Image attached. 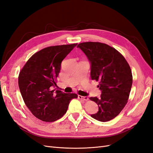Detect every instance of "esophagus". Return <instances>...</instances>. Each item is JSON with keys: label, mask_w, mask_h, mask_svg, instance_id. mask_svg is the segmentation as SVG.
<instances>
[{"label": "esophagus", "mask_w": 153, "mask_h": 153, "mask_svg": "<svg viewBox=\"0 0 153 153\" xmlns=\"http://www.w3.org/2000/svg\"><path fill=\"white\" fill-rule=\"evenodd\" d=\"M78 98L80 99V100H82L83 101H87L88 100H89V98H88V97L87 96H80V95H78Z\"/></svg>", "instance_id": "esophagus-1"}]
</instances>
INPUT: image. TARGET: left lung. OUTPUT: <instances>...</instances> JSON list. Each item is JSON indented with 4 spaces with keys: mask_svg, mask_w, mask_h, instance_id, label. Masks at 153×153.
<instances>
[{
    "mask_svg": "<svg viewBox=\"0 0 153 153\" xmlns=\"http://www.w3.org/2000/svg\"><path fill=\"white\" fill-rule=\"evenodd\" d=\"M91 64L92 80L100 82V98H89L98 105V112L91 116L106 122L119 114L128 102L132 86L131 68L126 60L117 50L99 42L78 44Z\"/></svg>",
    "mask_w": 153,
    "mask_h": 153,
    "instance_id": "left-lung-1",
    "label": "left lung"
}]
</instances>
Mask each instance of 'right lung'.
I'll return each mask as SVG.
<instances>
[{"instance_id": "obj_1", "label": "right lung", "mask_w": 153, "mask_h": 153, "mask_svg": "<svg viewBox=\"0 0 153 153\" xmlns=\"http://www.w3.org/2000/svg\"><path fill=\"white\" fill-rule=\"evenodd\" d=\"M77 44L49 47L34 53L20 72L18 85L24 102L36 117L45 122H53L67 112L75 93H64L52 89L61 62Z\"/></svg>"}]
</instances>
